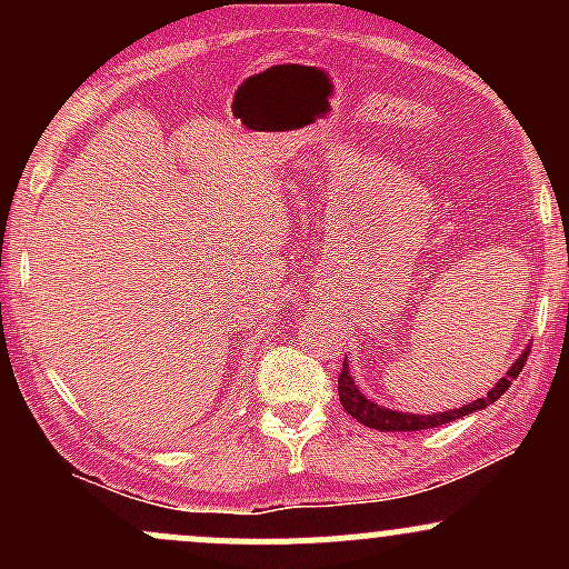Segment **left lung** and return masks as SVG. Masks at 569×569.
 <instances>
[{"label":"left lung","mask_w":569,"mask_h":569,"mask_svg":"<svg viewBox=\"0 0 569 569\" xmlns=\"http://www.w3.org/2000/svg\"><path fill=\"white\" fill-rule=\"evenodd\" d=\"M527 356H530V350H525L519 358H516L513 367L506 371V377H502V380L495 385V388L489 390L485 398H476L473 403H466V407H460V409L441 411V415H403V411L385 409V407H380V403L369 401V398L356 388V380L350 377L348 361H342V371H339V377H337L339 401H342V407L350 417H356L358 422H363V426H369L375 430H428V428H439V426H447V422H452V420H460V417H466V415H473V411L485 409V407H489V403L498 401V398L506 393L508 388H511L516 377H519V371L525 369Z\"/></svg>","instance_id":"1"}]
</instances>
